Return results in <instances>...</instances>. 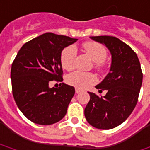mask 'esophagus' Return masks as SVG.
I'll return each mask as SVG.
<instances>
[{
	"mask_svg": "<svg viewBox=\"0 0 150 150\" xmlns=\"http://www.w3.org/2000/svg\"><path fill=\"white\" fill-rule=\"evenodd\" d=\"M82 90H81V89H79V88H76V89H75V92H76V93H77V94H79V93H80V92H82Z\"/></svg>",
	"mask_w": 150,
	"mask_h": 150,
	"instance_id": "1",
	"label": "esophagus"
}]
</instances>
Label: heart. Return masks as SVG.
<instances>
[{
	"label": "heart",
	"instance_id": "b5f03b06",
	"mask_svg": "<svg viewBox=\"0 0 150 150\" xmlns=\"http://www.w3.org/2000/svg\"><path fill=\"white\" fill-rule=\"evenodd\" d=\"M85 52L95 61V68L100 72L104 70V61L107 58V50L103 45L88 41L83 44ZM77 56V50L74 45H68L62 50L60 54V63L65 70H70L74 69L75 59ZM96 76L92 73L75 71L66 77V82L69 85L80 89H84L88 85H93L96 82Z\"/></svg>",
	"mask_w": 150,
	"mask_h": 150
}]
</instances>
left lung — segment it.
Masks as SVG:
<instances>
[{
  "label": "left lung",
  "mask_w": 150,
  "mask_h": 150,
  "mask_svg": "<svg viewBox=\"0 0 150 150\" xmlns=\"http://www.w3.org/2000/svg\"><path fill=\"white\" fill-rule=\"evenodd\" d=\"M110 50L112 56L110 73L96 88L107 91L105 96L89 92L91 100L85 109L88 123L100 129H111L130 115L138 102L143 73L136 53L114 36H91Z\"/></svg>",
  "instance_id": "1"
}]
</instances>
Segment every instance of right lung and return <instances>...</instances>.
<instances>
[{
    "instance_id": "right-lung-1",
    "label": "right lung",
    "mask_w": 150,
    "mask_h": 150,
    "mask_svg": "<svg viewBox=\"0 0 150 150\" xmlns=\"http://www.w3.org/2000/svg\"><path fill=\"white\" fill-rule=\"evenodd\" d=\"M76 40L47 32L24 44L14 59L11 70L14 100L35 124L49 125L65 115L75 88L64 83L50 88L49 83L63 81L60 54Z\"/></svg>"
}]
</instances>
